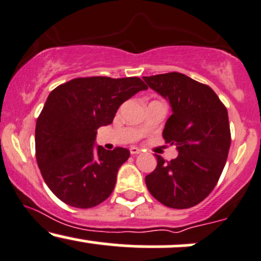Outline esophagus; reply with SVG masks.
<instances>
[{
	"mask_svg": "<svg viewBox=\"0 0 261 261\" xmlns=\"http://www.w3.org/2000/svg\"><path fill=\"white\" fill-rule=\"evenodd\" d=\"M130 153H131V154H133V155L140 154V153H141V149L139 148V147L133 146V147H131V148H130Z\"/></svg>",
	"mask_w": 261,
	"mask_h": 261,
	"instance_id": "esophagus-1",
	"label": "esophagus"
}]
</instances>
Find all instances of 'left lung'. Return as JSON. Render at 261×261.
I'll list each match as a JSON object with an SVG mask.
<instances>
[{
  "label": "left lung",
  "mask_w": 261,
  "mask_h": 261,
  "mask_svg": "<svg viewBox=\"0 0 261 261\" xmlns=\"http://www.w3.org/2000/svg\"><path fill=\"white\" fill-rule=\"evenodd\" d=\"M143 80L170 103L172 114L163 137L178 149L170 162L155 154L156 168L146 176L147 188L169 208H191L209 196L224 170L231 144L227 109L208 85L185 74L172 71Z\"/></svg>",
  "instance_id": "left-lung-1"
}]
</instances>
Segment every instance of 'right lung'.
Listing matches in <instances>:
<instances>
[{
    "mask_svg": "<svg viewBox=\"0 0 261 261\" xmlns=\"http://www.w3.org/2000/svg\"><path fill=\"white\" fill-rule=\"evenodd\" d=\"M140 77H76L49 93L36 121V161L55 196L87 209L111 196L130 150L93 147L97 128L112 124L118 108L139 91Z\"/></svg>",
    "mask_w": 261,
    "mask_h": 261,
    "instance_id": "add662e5",
    "label": "right lung"
}]
</instances>
